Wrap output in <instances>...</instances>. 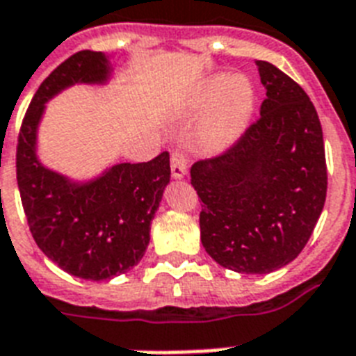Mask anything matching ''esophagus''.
<instances>
[{
	"label": "esophagus",
	"mask_w": 356,
	"mask_h": 356,
	"mask_svg": "<svg viewBox=\"0 0 356 356\" xmlns=\"http://www.w3.org/2000/svg\"><path fill=\"white\" fill-rule=\"evenodd\" d=\"M185 172H187V156L184 151H175L171 156L172 178H184Z\"/></svg>",
	"instance_id": "obj_1"
}]
</instances>
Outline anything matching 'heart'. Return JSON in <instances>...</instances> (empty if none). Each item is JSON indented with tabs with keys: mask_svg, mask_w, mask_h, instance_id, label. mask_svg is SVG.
Returning <instances> with one entry per match:
<instances>
[{
	"mask_svg": "<svg viewBox=\"0 0 356 356\" xmlns=\"http://www.w3.org/2000/svg\"><path fill=\"white\" fill-rule=\"evenodd\" d=\"M195 104L200 108H211L204 140L207 147L220 151L236 142L248 125L254 107V90L243 76H214L202 85Z\"/></svg>",
	"mask_w": 356,
	"mask_h": 356,
	"instance_id": "obj_1",
	"label": "heart"
}]
</instances>
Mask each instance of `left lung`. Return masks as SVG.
<instances>
[{"instance_id": "8db88e82", "label": "left lung", "mask_w": 356, "mask_h": 356, "mask_svg": "<svg viewBox=\"0 0 356 356\" xmlns=\"http://www.w3.org/2000/svg\"><path fill=\"white\" fill-rule=\"evenodd\" d=\"M257 67L266 87L260 118L227 151L191 167L205 251L242 275H266L293 262L318 222L327 191L315 105L273 63Z\"/></svg>"}]
</instances>
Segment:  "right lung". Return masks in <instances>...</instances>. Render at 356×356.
<instances>
[{
    "label": "right lung",
    "instance_id": "add662e5",
    "mask_svg": "<svg viewBox=\"0 0 356 356\" xmlns=\"http://www.w3.org/2000/svg\"><path fill=\"white\" fill-rule=\"evenodd\" d=\"M104 52L79 51L36 90L17 138L16 176L38 248L72 277L111 280L136 266L149 245L151 222L171 180L169 152L143 163H116L90 181L47 169L36 154L45 104L76 83H107Z\"/></svg>",
    "mask_w": 356,
    "mask_h": 356
}]
</instances>
